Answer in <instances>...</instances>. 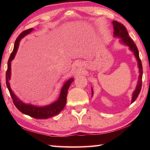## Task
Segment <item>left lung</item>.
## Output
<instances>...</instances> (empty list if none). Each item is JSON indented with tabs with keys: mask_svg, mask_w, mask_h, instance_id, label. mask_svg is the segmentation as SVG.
Masks as SVG:
<instances>
[{
	"mask_svg": "<svg viewBox=\"0 0 150 150\" xmlns=\"http://www.w3.org/2000/svg\"><path fill=\"white\" fill-rule=\"evenodd\" d=\"M112 24L114 26V37L115 38H120V42L122 44H124V45H127L129 47L132 52L134 53V56L136 57L137 62H138V66L139 69V77L138 79V83H137L136 89L132 93V101L131 103H134L136 99L138 98V95L140 93L141 88H142V75H143V71H142V65L141 60L139 59V52L137 48L136 44H134L130 37L128 36V33L127 32L126 27L122 24L120 22L114 20L112 22ZM92 90V96L93 95V90Z\"/></svg>",
	"mask_w": 150,
	"mask_h": 150,
	"instance_id": "obj_1",
	"label": "left lung"
}]
</instances>
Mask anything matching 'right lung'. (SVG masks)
Here are the masks:
<instances>
[{
  "label": "right lung",
  "instance_id": "right-lung-1",
  "mask_svg": "<svg viewBox=\"0 0 150 150\" xmlns=\"http://www.w3.org/2000/svg\"><path fill=\"white\" fill-rule=\"evenodd\" d=\"M33 30H34L33 28H30L22 32L15 41L13 51L11 53V56H10L8 61V68H7L6 73V83L14 105L21 112L36 119H46L59 114L60 112L65 107L66 101H67L68 88H69L70 85L71 84L74 79L71 78L66 81L62 88L58 99L49 105L37 106L32 105L31 104H26L17 97L16 95L12 91L9 83L11 77V62L14 59L15 55L16 54L20 40L23 38L24 36H26V35L29 34Z\"/></svg>",
  "mask_w": 150,
  "mask_h": 150
}]
</instances>
